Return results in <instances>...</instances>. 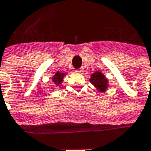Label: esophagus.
Segmentation results:
<instances>
[{
    "instance_id": "1",
    "label": "esophagus",
    "mask_w": 151,
    "mask_h": 151,
    "mask_svg": "<svg viewBox=\"0 0 151 151\" xmlns=\"http://www.w3.org/2000/svg\"><path fill=\"white\" fill-rule=\"evenodd\" d=\"M77 72H79V73L83 72V68H81V69H79V70H77Z\"/></svg>"
}]
</instances>
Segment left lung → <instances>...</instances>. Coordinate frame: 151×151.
Masks as SVG:
<instances>
[{
	"mask_svg": "<svg viewBox=\"0 0 151 151\" xmlns=\"http://www.w3.org/2000/svg\"><path fill=\"white\" fill-rule=\"evenodd\" d=\"M90 81L100 92H104L108 87V80L100 71L93 73L91 76Z\"/></svg>",
	"mask_w": 151,
	"mask_h": 151,
	"instance_id": "obj_1",
	"label": "left lung"
}]
</instances>
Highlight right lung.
<instances>
[{"mask_svg":"<svg viewBox=\"0 0 151 151\" xmlns=\"http://www.w3.org/2000/svg\"><path fill=\"white\" fill-rule=\"evenodd\" d=\"M65 73H60V71H58L57 73H55V75L54 76V77L52 78V81L55 84V86H60V84L63 81V79H64V76H65Z\"/></svg>","mask_w":151,"mask_h":151,"instance_id":"right-lung-1","label":"right lung"}]
</instances>
